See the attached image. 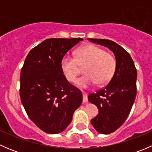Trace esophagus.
<instances>
[{
	"label": "esophagus",
	"instance_id": "34e87169",
	"mask_svg": "<svg viewBox=\"0 0 152 152\" xmlns=\"http://www.w3.org/2000/svg\"><path fill=\"white\" fill-rule=\"evenodd\" d=\"M82 95H83V100H82V102H83L84 104H86L88 102V100H87V94L85 92H82Z\"/></svg>",
	"mask_w": 152,
	"mask_h": 152
}]
</instances>
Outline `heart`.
Instances as JSON below:
<instances>
[{"label": "heart", "mask_w": 152, "mask_h": 152, "mask_svg": "<svg viewBox=\"0 0 152 152\" xmlns=\"http://www.w3.org/2000/svg\"><path fill=\"white\" fill-rule=\"evenodd\" d=\"M83 77L76 81L80 87L104 85L113 77L116 67V60L111 53L95 45H88L76 50L72 56L66 54L61 61L62 72L69 82H74L81 72L80 66H85Z\"/></svg>", "instance_id": "heart-1"}]
</instances>
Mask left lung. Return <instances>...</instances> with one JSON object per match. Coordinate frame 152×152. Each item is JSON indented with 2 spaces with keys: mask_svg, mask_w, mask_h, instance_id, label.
Segmentation results:
<instances>
[{
  "mask_svg": "<svg viewBox=\"0 0 152 152\" xmlns=\"http://www.w3.org/2000/svg\"><path fill=\"white\" fill-rule=\"evenodd\" d=\"M88 40L108 48L115 56V70L110 82L88 96L89 102L96 105L99 111L91 120L92 125L101 134H110L129 115L137 94V70L129 53L116 42L104 39Z\"/></svg>",
  "mask_w": 152,
  "mask_h": 152,
  "instance_id": "1",
  "label": "left lung"
}]
</instances>
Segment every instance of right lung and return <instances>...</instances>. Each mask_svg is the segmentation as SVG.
I'll return each mask as SVG.
<instances>
[{"label":"right lung","mask_w":152,"mask_h":152,"mask_svg":"<svg viewBox=\"0 0 152 152\" xmlns=\"http://www.w3.org/2000/svg\"><path fill=\"white\" fill-rule=\"evenodd\" d=\"M82 38L47 39L32 48L20 72V96L29 118L41 130L58 134L82 102L80 90L62 72V57Z\"/></svg>","instance_id":"obj_1"}]
</instances>
